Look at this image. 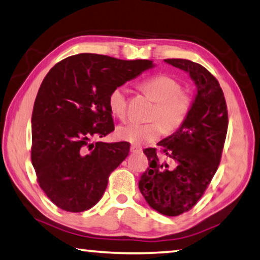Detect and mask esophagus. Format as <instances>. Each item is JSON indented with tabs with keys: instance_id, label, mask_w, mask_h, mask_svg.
<instances>
[{
	"instance_id": "34e87169",
	"label": "esophagus",
	"mask_w": 260,
	"mask_h": 260,
	"mask_svg": "<svg viewBox=\"0 0 260 260\" xmlns=\"http://www.w3.org/2000/svg\"><path fill=\"white\" fill-rule=\"evenodd\" d=\"M130 151L133 153H139V152H142V147L141 146H137V145H131Z\"/></svg>"
}]
</instances>
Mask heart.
Returning a JSON list of instances; mask_svg holds the SVG:
<instances>
[{
    "mask_svg": "<svg viewBox=\"0 0 260 260\" xmlns=\"http://www.w3.org/2000/svg\"><path fill=\"white\" fill-rule=\"evenodd\" d=\"M142 89L153 100L155 108L151 115L152 122H129L119 125L116 135L119 139L131 144L152 143L160 137L164 130L174 133L180 129L191 110L193 100L190 95L181 90V85L169 75H154L146 79ZM108 107L114 116L125 118L127 113V99L123 87H115L108 95Z\"/></svg>",
    "mask_w": 260,
    "mask_h": 260,
    "instance_id": "obj_1",
    "label": "heart"
}]
</instances>
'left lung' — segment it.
I'll list each match as a JSON object with an SVG mask.
<instances>
[{
  "label": "left lung",
  "instance_id": "obj_1",
  "mask_svg": "<svg viewBox=\"0 0 260 260\" xmlns=\"http://www.w3.org/2000/svg\"><path fill=\"white\" fill-rule=\"evenodd\" d=\"M189 73L198 87L191 110L180 129L144 150L150 167L139 190L151 208L166 216L190 210L216 173L228 131V109L221 86L210 72L187 59H165ZM166 158L167 162L165 161Z\"/></svg>",
  "mask_w": 260,
  "mask_h": 260
}]
</instances>
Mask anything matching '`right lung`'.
Masks as SVG:
<instances>
[{
  "mask_svg": "<svg viewBox=\"0 0 260 260\" xmlns=\"http://www.w3.org/2000/svg\"><path fill=\"white\" fill-rule=\"evenodd\" d=\"M151 60L80 53L52 67L32 111L31 160L41 188L55 206L80 213L96 205L111 172L129 154L126 142L90 143L114 131L108 95Z\"/></svg>",
  "mask_w": 260,
  "mask_h": 260,
  "instance_id": "add662e5",
  "label": "right lung"
}]
</instances>
